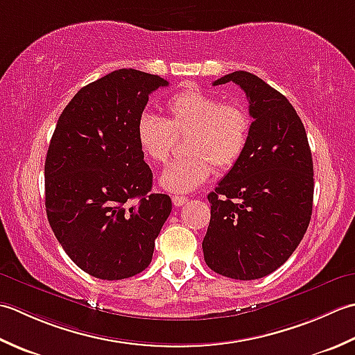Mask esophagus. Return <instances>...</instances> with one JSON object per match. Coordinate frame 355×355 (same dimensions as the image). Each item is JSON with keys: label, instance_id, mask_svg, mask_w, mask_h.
Returning a JSON list of instances; mask_svg holds the SVG:
<instances>
[{"label": "esophagus", "instance_id": "1", "mask_svg": "<svg viewBox=\"0 0 355 355\" xmlns=\"http://www.w3.org/2000/svg\"><path fill=\"white\" fill-rule=\"evenodd\" d=\"M171 200H173V204H175L176 207H182V205H185L187 202H188V199L185 196H173Z\"/></svg>", "mask_w": 355, "mask_h": 355}]
</instances>
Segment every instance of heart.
<instances>
[{
    "mask_svg": "<svg viewBox=\"0 0 355 355\" xmlns=\"http://www.w3.org/2000/svg\"><path fill=\"white\" fill-rule=\"evenodd\" d=\"M168 119L144 113L136 122V142L144 157L153 164L168 161L173 133L190 132L184 159L168 165L159 184L171 193H190L220 171L233 168L250 139L251 118L239 104H225L196 87L173 95L167 104Z\"/></svg>",
    "mask_w": 355,
    "mask_h": 355,
    "instance_id": "1",
    "label": "heart"
}]
</instances>
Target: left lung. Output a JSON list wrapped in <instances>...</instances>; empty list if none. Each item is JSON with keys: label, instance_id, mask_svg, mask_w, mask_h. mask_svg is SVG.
<instances>
[{"label": "left lung", "instance_id": "obj_1", "mask_svg": "<svg viewBox=\"0 0 355 355\" xmlns=\"http://www.w3.org/2000/svg\"><path fill=\"white\" fill-rule=\"evenodd\" d=\"M250 104L243 155L208 194L211 219L202 242L207 265L236 280L265 277L284 265L306 233L314 168L305 127L291 103L250 71H233Z\"/></svg>", "mask_w": 355, "mask_h": 355}]
</instances>
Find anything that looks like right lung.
<instances>
[{
	"mask_svg": "<svg viewBox=\"0 0 355 355\" xmlns=\"http://www.w3.org/2000/svg\"><path fill=\"white\" fill-rule=\"evenodd\" d=\"M168 84L114 70L83 87L58 119L44 165L47 219L67 256L96 279L146 270L171 213L170 196L150 193L153 173L136 142L148 95Z\"/></svg>",
	"mask_w": 355,
	"mask_h": 355,
	"instance_id": "add662e5",
	"label": "right lung"
}]
</instances>
